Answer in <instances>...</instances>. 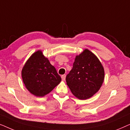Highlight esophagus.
<instances>
[{"label":"esophagus","instance_id":"34e87169","mask_svg":"<svg viewBox=\"0 0 130 130\" xmlns=\"http://www.w3.org/2000/svg\"><path fill=\"white\" fill-rule=\"evenodd\" d=\"M66 74H64V75H62L61 76V79H62V80H65V79H66Z\"/></svg>","mask_w":130,"mask_h":130}]
</instances>
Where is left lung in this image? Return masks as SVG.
<instances>
[{
  "label": "left lung",
  "mask_w": 130,
  "mask_h": 130,
  "mask_svg": "<svg viewBox=\"0 0 130 130\" xmlns=\"http://www.w3.org/2000/svg\"><path fill=\"white\" fill-rule=\"evenodd\" d=\"M104 67L88 49L76 56L73 68L66 76L67 86L74 96L84 100L98 92L104 80Z\"/></svg>",
  "instance_id": "left-lung-1"
}]
</instances>
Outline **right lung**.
<instances>
[{"mask_svg":"<svg viewBox=\"0 0 130 130\" xmlns=\"http://www.w3.org/2000/svg\"><path fill=\"white\" fill-rule=\"evenodd\" d=\"M23 82L32 95L42 97L52 91L61 78L41 50L34 53L26 61L21 72Z\"/></svg>","mask_w":130,"mask_h":130,"instance_id":"obj_1","label":"right lung"}]
</instances>
